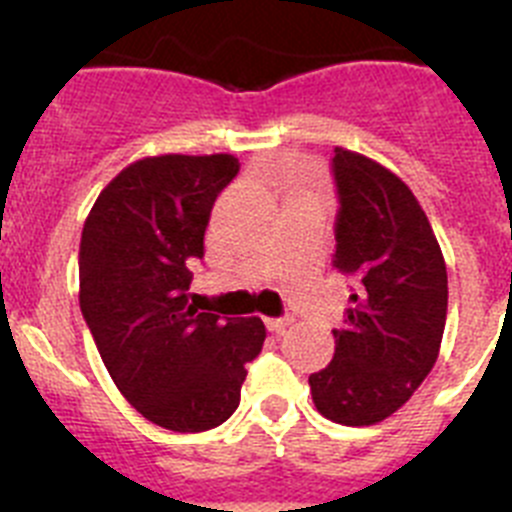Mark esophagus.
Returning a JSON list of instances; mask_svg holds the SVG:
<instances>
[{"label":"esophagus","instance_id":"1","mask_svg":"<svg viewBox=\"0 0 512 512\" xmlns=\"http://www.w3.org/2000/svg\"><path fill=\"white\" fill-rule=\"evenodd\" d=\"M289 325H292V318H269L266 320V328H269L271 333H279V336H282Z\"/></svg>","mask_w":512,"mask_h":512}]
</instances>
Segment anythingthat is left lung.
<instances>
[{
    "instance_id": "obj_1",
    "label": "left lung",
    "mask_w": 512,
    "mask_h": 512,
    "mask_svg": "<svg viewBox=\"0 0 512 512\" xmlns=\"http://www.w3.org/2000/svg\"><path fill=\"white\" fill-rule=\"evenodd\" d=\"M341 210L333 266L354 279L336 354L310 374L312 402L341 425H374L413 397L441 351L449 279L410 187L348 148L333 156Z\"/></svg>"
}]
</instances>
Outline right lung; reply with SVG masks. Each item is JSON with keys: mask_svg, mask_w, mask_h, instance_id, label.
Returning a JSON list of instances; mask_svg holds the SVG:
<instances>
[{"mask_svg": "<svg viewBox=\"0 0 512 512\" xmlns=\"http://www.w3.org/2000/svg\"><path fill=\"white\" fill-rule=\"evenodd\" d=\"M238 169L230 153L140 158L99 192L81 230L79 305L99 356L125 400L176 433L235 413L266 338L261 318L197 312L187 295L212 205Z\"/></svg>", "mask_w": 512, "mask_h": 512, "instance_id": "1", "label": "right lung"}]
</instances>
